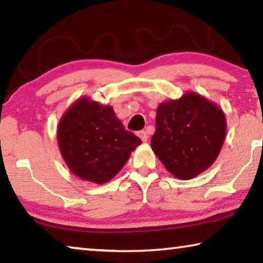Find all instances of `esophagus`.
<instances>
[{"label": "esophagus", "instance_id": "obj_1", "mask_svg": "<svg viewBox=\"0 0 263 263\" xmlns=\"http://www.w3.org/2000/svg\"><path fill=\"white\" fill-rule=\"evenodd\" d=\"M138 137H139L140 139L144 141V142H146V141H147V139H148L147 133H146L145 131H139V132H138Z\"/></svg>", "mask_w": 263, "mask_h": 263}]
</instances>
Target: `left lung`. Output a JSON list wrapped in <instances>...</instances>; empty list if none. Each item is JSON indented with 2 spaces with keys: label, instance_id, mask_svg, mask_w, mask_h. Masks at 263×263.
<instances>
[{
  "label": "left lung",
  "instance_id": "1",
  "mask_svg": "<svg viewBox=\"0 0 263 263\" xmlns=\"http://www.w3.org/2000/svg\"><path fill=\"white\" fill-rule=\"evenodd\" d=\"M153 152L172 175L191 180L216 161L226 136V117L215 102L195 91L157 109Z\"/></svg>",
  "mask_w": 263,
  "mask_h": 263
}]
</instances>
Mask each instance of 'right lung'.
Here are the masks:
<instances>
[{"label": "right lung", "instance_id": "obj_1", "mask_svg": "<svg viewBox=\"0 0 263 263\" xmlns=\"http://www.w3.org/2000/svg\"><path fill=\"white\" fill-rule=\"evenodd\" d=\"M57 140L69 171L96 184L112 180L141 144L125 130L112 106L88 96L80 97L61 116Z\"/></svg>", "mask_w": 263, "mask_h": 263}]
</instances>
